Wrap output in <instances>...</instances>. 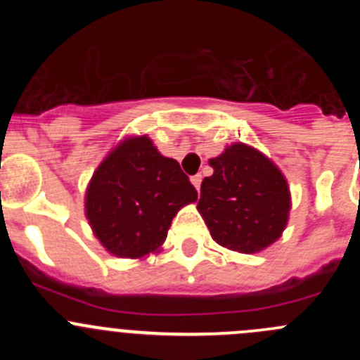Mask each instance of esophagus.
<instances>
[{
    "label": "esophagus",
    "mask_w": 360,
    "mask_h": 360,
    "mask_svg": "<svg viewBox=\"0 0 360 360\" xmlns=\"http://www.w3.org/2000/svg\"><path fill=\"white\" fill-rule=\"evenodd\" d=\"M191 182H193V186L196 187V191H200V186H202V174H195V176H191Z\"/></svg>",
    "instance_id": "1"
}]
</instances>
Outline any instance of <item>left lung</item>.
Listing matches in <instances>:
<instances>
[{
  "instance_id": "1",
  "label": "left lung",
  "mask_w": 360,
  "mask_h": 360,
  "mask_svg": "<svg viewBox=\"0 0 360 360\" xmlns=\"http://www.w3.org/2000/svg\"><path fill=\"white\" fill-rule=\"evenodd\" d=\"M196 205L212 240L229 250L256 254L281 238L292 209L290 187L259 149L234 142L209 160Z\"/></svg>"
}]
</instances>
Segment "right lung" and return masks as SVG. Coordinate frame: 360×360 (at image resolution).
Wrapping results in <instances>:
<instances>
[{
	"label": "right lung",
	"mask_w": 360,
	"mask_h": 360,
	"mask_svg": "<svg viewBox=\"0 0 360 360\" xmlns=\"http://www.w3.org/2000/svg\"><path fill=\"white\" fill-rule=\"evenodd\" d=\"M198 193L174 158L148 135L111 148L86 187L84 214L94 236L117 257L144 259L162 250L176 212Z\"/></svg>",
	"instance_id": "1"
}]
</instances>
